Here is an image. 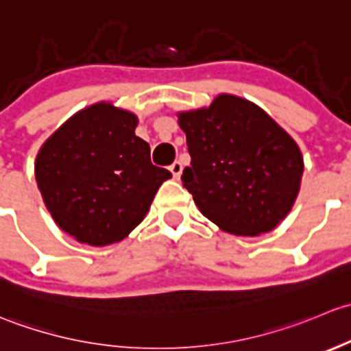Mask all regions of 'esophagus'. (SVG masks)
<instances>
[{
  "label": "esophagus",
  "mask_w": 351,
  "mask_h": 351,
  "mask_svg": "<svg viewBox=\"0 0 351 351\" xmlns=\"http://www.w3.org/2000/svg\"><path fill=\"white\" fill-rule=\"evenodd\" d=\"M182 162H179V160H176L174 164L171 165V172H172V176L176 177V179H179L180 177V174H182Z\"/></svg>",
  "instance_id": "1"
}]
</instances>
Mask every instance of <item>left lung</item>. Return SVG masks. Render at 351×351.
I'll return each mask as SVG.
<instances>
[{
	"instance_id": "obj_1",
	"label": "left lung",
	"mask_w": 351,
	"mask_h": 351,
	"mask_svg": "<svg viewBox=\"0 0 351 351\" xmlns=\"http://www.w3.org/2000/svg\"><path fill=\"white\" fill-rule=\"evenodd\" d=\"M179 125L191 155L182 184L202 215L243 237L276 228L291 211L304 171L294 140L254 103L230 95L180 113Z\"/></svg>"
}]
</instances>
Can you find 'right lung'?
Segmentation results:
<instances>
[{
	"label": "right lung",
	"mask_w": 351,
	"mask_h": 351,
	"mask_svg": "<svg viewBox=\"0 0 351 351\" xmlns=\"http://www.w3.org/2000/svg\"><path fill=\"white\" fill-rule=\"evenodd\" d=\"M136 117L99 103L64 123L38 152L35 177L57 225L81 243H117L172 177L135 135Z\"/></svg>",
	"instance_id": "add662e5"
}]
</instances>
